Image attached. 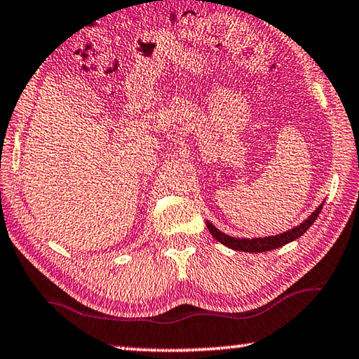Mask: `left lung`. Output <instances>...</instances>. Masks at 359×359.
<instances>
[{"instance_id":"obj_1","label":"left lung","mask_w":359,"mask_h":359,"mask_svg":"<svg viewBox=\"0 0 359 359\" xmlns=\"http://www.w3.org/2000/svg\"><path fill=\"white\" fill-rule=\"evenodd\" d=\"M321 209H323V204H320V208L313 212V214L307 218L306 222H302L299 226H296L293 229L287 231V233H282L278 236H271V238H257V239H236V238H231V236L222 233V231H218L214 224L205 222L208 224V228L210 231V234L214 236V238L222 242L223 245H226L229 248H233V250H241V252H250V253H259V252H269V250H274V248L282 247L285 244H288V242L294 241L297 238H301V236L306 233V231L312 226L313 222L317 220V217L320 215Z\"/></svg>"}]
</instances>
